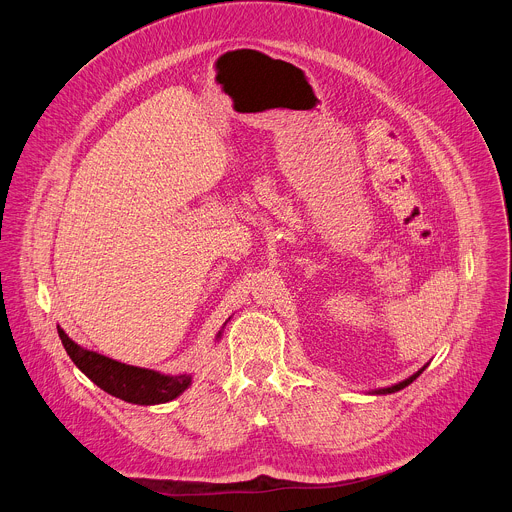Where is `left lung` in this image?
<instances>
[{
	"instance_id": "8db88e82",
	"label": "left lung",
	"mask_w": 512,
	"mask_h": 512,
	"mask_svg": "<svg viewBox=\"0 0 512 512\" xmlns=\"http://www.w3.org/2000/svg\"><path fill=\"white\" fill-rule=\"evenodd\" d=\"M425 367L427 364H423V367L417 371V373H413L411 377H407L405 381H401V383H395V385H391V387H383V389H375V391H371V395H389V393H397V391H401V389H405L407 385H411L423 371H425Z\"/></svg>"
}]
</instances>
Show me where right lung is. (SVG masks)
<instances>
[{"mask_svg": "<svg viewBox=\"0 0 512 512\" xmlns=\"http://www.w3.org/2000/svg\"><path fill=\"white\" fill-rule=\"evenodd\" d=\"M58 336L70 360L75 362L97 387H101L105 393L117 399H123L127 403H133V405L168 403L180 397L192 385L190 373L164 375L160 371L141 369V367H133V364L113 360L105 354L83 348L81 344L68 338V334L60 326H58ZM221 336H223V330L216 334V340Z\"/></svg>", "mask_w": 512, "mask_h": 512, "instance_id": "right-lung-1", "label": "right lung"}]
</instances>
